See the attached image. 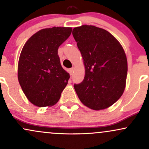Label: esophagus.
Segmentation results:
<instances>
[{"label":"esophagus","mask_w":149,"mask_h":149,"mask_svg":"<svg viewBox=\"0 0 149 149\" xmlns=\"http://www.w3.org/2000/svg\"><path fill=\"white\" fill-rule=\"evenodd\" d=\"M73 71H74V70H73V68H71V69H69V73H70V75H73Z\"/></svg>","instance_id":"esophagus-1"}]
</instances>
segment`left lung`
I'll use <instances>...</instances> for the list:
<instances>
[{"label":"left lung","mask_w":149,"mask_h":149,"mask_svg":"<svg viewBox=\"0 0 149 149\" xmlns=\"http://www.w3.org/2000/svg\"><path fill=\"white\" fill-rule=\"evenodd\" d=\"M72 34L84 62V80L74 84L78 98L93 110L111 107L123 93L127 61L122 45L103 29L83 25Z\"/></svg>","instance_id":"8db88e82"}]
</instances>
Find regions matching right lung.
I'll return each instance as SVG.
<instances>
[{
    "mask_svg": "<svg viewBox=\"0 0 149 149\" xmlns=\"http://www.w3.org/2000/svg\"><path fill=\"white\" fill-rule=\"evenodd\" d=\"M70 27L43 29L27 40L19 56L18 80L30 102L51 107L59 101L70 76L60 63L58 48L70 36Z\"/></svg>",
    "mask_w": 149,
    "mask_h": 149,
    "instance_id": "1",
    "label": "right lung"
}]
</instances>
